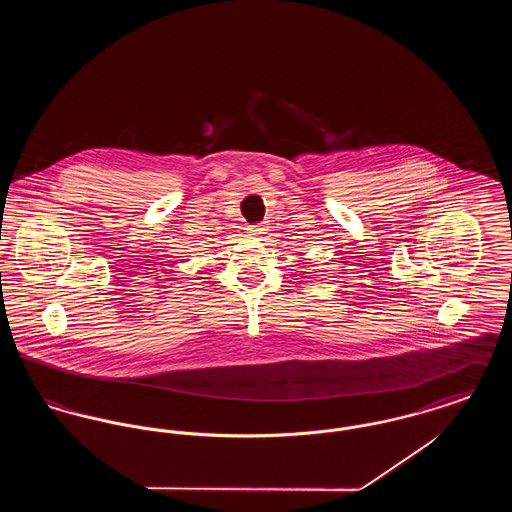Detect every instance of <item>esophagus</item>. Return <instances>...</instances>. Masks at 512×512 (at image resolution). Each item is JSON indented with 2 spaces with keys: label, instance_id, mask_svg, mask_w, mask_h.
I'll use <instances>...</instances> for the list:
<instances>
[{
  "label": "esophagus",
  "instance_id": "obj_1",
  "mask_svg": "<svg viewBox=\"0 0 512 512\" xmlns=\"http://www.w3.org/2000/svg\"><path fill=\"white\" fill-rule=\"evenodd\" d=\"M265 226L263 224H251V226H247V232H249V236H255V238H259V236H263L265 234Z\"/></svg>",
  "mask_w": 512,
  "mask_h": 512
}]
</instances>
